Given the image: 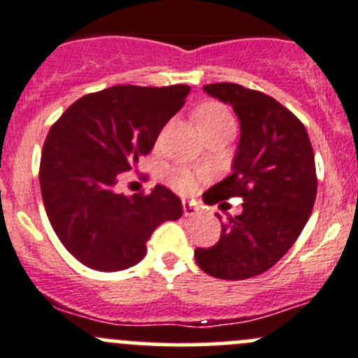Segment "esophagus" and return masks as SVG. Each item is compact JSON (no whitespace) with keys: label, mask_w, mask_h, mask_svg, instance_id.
Here are the masks:
<instances>
[{"label":"esophagus","mask_w":358,"mask_h":358,"mask_svg":"<svg viewBox=\"0 0 358 358\" xmlns=\"http://www.w3.org/2000/svg\"><path fill=\"white\" fill-rule=\"evenodd\" d=\"M199 213V208H197L196 203H192V201H183V215L189 218L196 217V215Z\"/></svg>","instance_id":"obj_1"}]
</instances>
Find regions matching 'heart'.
Returning <instances> with one entry per match:
<instances>
[{
	"instance_id": "1",
	"label": "heart",
	"mask_w": 358,
	"mask_h": 358,
	"mask_svg": "<svg viewBox=\"0 0 358 358\" xmlns=\"http://www.w3.org/2000/svg\"><path fill=\"white\" fill-rule=\"evenodd\" d=\"M196 120L197 124H199L201 129L224 126V124H234V119H232L227 106H224L222 103L217 101H210L201 105L196 112ZM168 180L176 190H180V192H189V190H192L194 187H196V176H194L192 171H189V169L185 168L173 169V171L169 173Z\"/></svg>"
}]
</instances>
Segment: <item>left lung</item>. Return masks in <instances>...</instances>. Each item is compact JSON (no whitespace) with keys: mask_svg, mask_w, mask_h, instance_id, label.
Here are the masks:
<instances>
[{"mask_svg":"<svg viewBox=\"0 0 358 358\" xmlns=\"http://www.w3.org/2000/svg\"><path fill=\"white\" fill-rule=\"evenodd\" d=\"M203 89L231 105L241 127L232 173L203 199L239 196L245 203L222 224L217 245L196 248L194 257L210 276L246 280L271 269L303 232L317 197L313 148L303 122L271 96L231 82Z\"/></svg>","mask_w":358,"mask_h":358,"instance_id":"left-lung-1","label":"left lung"}]
</instances>
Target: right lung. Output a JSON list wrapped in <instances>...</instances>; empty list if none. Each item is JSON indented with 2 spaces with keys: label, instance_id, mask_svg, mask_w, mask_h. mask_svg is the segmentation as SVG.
<instances>
[{
  "label": "right lung",
  "instance_id": "1",
  "mask_svg": "<svg viewBox=\"0 0 358 358\" xmlns=\"http://www.w3.org/2000/svg\"><path fill=\"white\" fill-rule=\"evenodd\" d=\"M189 85H115L73 103L45 140L40 187L64 248L96 271H122L147 253L152 232L178 220L182 201L155 185L148 196L115 190L189 96Z\"/></svg>",
  "mask_w": 358,
  "mask_h": 358
}]
</instances>
